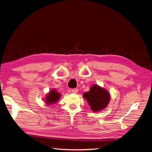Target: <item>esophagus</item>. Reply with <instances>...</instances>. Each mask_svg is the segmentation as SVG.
Segmentation results:
<instances>
[{"mask_svg":"<svg viewBox=\"0 0 152 152\" xmlns=\"http://www.w3.org/2000/svg\"><path fill=\"white\" fill-rule=\"evenodd\" d=\"M72 92L73 94H77V92H78V90L76 89V88L72 89Z\"/></svg>","mask_w":152,"mask_h":152,"instance_id":"esophagus-1","label":"esophagus"}]
</instances>
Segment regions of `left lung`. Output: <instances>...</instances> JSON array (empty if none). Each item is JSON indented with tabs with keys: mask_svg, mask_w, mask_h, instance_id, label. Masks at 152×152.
<instances>
[{
	"mask_svg": "<svg viewBox=\"0 0 152 152\" xmlns=\"http://www.w3.org/2000/svg\"><path fill=\"white\" fill-rule=\"evenodd\" d=\"M83 96L88 103L91 110L94 113L104 110L110 100L109 92L96 84L91 86L88 92L84 93Z\"/></svg>",
	"mask_w": 152,
	"mask_h": 152,
	"instance_id": "obj_1",
	"label": "left lung"
}]
</instances>
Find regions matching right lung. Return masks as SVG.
I'll list each match as a JSON object with an SVG mask.
<instances>
[{"label":"right lung","instance_id":"add662e5","mask_svg":"<svg viewBox=\"0 0 152 152\" xmlns=\"http://www.w3.org/2000/svg\"><path fill=\"white\" fill-rule=\"evenodd\" d=\"M60 97H61V94L57 92L56 89L52 88L45 95L44 97L45 103L47 105H50V104L51 105L58 102Z\"/></svg>","mask_w":152,"mask_h":152}]
</instances>
